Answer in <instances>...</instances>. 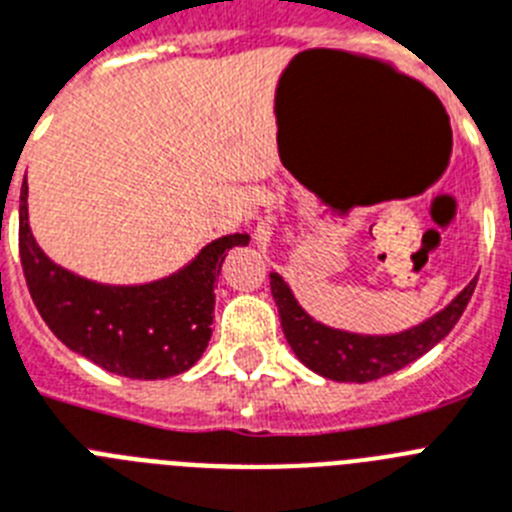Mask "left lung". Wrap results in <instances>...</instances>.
Returning <instances> with one entry per match:
<instances>
[{"label": "left lung", "instance_id": "8db88e82", "mask_svg": "<svg viewBox=\"0 0 512 512\" xmlns=\"http://www.w3.org/2000/svg\"><path fill=\"white\" fill-rule=\"evenodd\" d=\"M474 286L477 281H471L446 309L412 330H404L399 335H353V332L332 330L327 324L314 322L301 309L299 301L293 299L291 288L281 275L270 273V291L281 314L283 335L296 358L324 379L355 381V384L389 376L435 348L461 319Z\"/></svg>", "mask_w": 512, "mask_h": 512}]
</instances>
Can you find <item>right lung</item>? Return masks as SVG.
<instances>
[{"instance_id":"1","label":"right lung","mask_w":512,"mask_h":512,"mask_svg":"<svg viewBox=\"0 0 512 512\" xmlns=\"http://www.w3.org/2000/svg\"><path fill=\"white\" fill-rule=\"evenodd\" d=\"M247 242V234L213 239L170 278L108 286L48 260L28 224V182L20 190L22 273L43 322L66 348L128 379H170L195 366L211 340L226 252Z\"/></svg>"}]
</instances>
